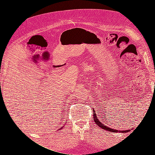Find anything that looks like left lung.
<instances>
[{"instance_id":"obj_1","label":"left lung","mask_w":155,"mask_h":155,"mask_svg":"<svg viewBox=\"0 0 155 155\" xmlns=\"http://www.w3.org/2000/svg\"><path fill=\"white\" fill-rule=\"evenodd\" d=\"M94 121L96 122V124L100 127L104 129V130H107L108 131H111V132L112 133H118V132H121V133H127L129 132V131H130V130H118L116 129H111V128H109L108 127H107L106 125H104V124H103L102 123H101L100 120L97 119V116L96 114H94Z\"/></svg>"}]
</instances>
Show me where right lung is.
Instances as JSON below:
<instances>
[{
	"label": "right lung",
	"instance_id": "add662e5",
	"mask_svg": "<svg viewBox=\"0 0 155 155\" xmlns=\"http://www.w3.org/2000/svg\"><path fill=\"white\" fill-rule=\"evenodd\" d=\"M63 127H62V128H63ZM61 129V128H60V129Z\"/></svg>",
	"mask_w": 155,
	"mask_h": 155
}]
</instances>
